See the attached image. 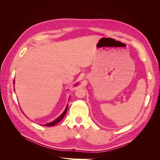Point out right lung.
<instances>
[{"label":"right lung","mask_w":160,"mask_h":160,"mask_svg":"<svg viewBox=\"0 0 160 160\" xmlns=\"http://www.w3.org/2000/svg\"><path fill=\"white\" fill-rule=\"evenodd\" d=\"M14 83V80L13 81V83ZM67 109H68V105H67V107H66V108H65V111H63V113H62L59 118H57L55 120H54L53 121V122H51V123H47V124H45V125H44V126H47V127H51V126H54L55 125H56L57 123H59L60 121H61L62 120V119L64 118V116H65V115L66 114V113H67Z\"/></svg>","instance_id":"add662e5"}]
</instances>
